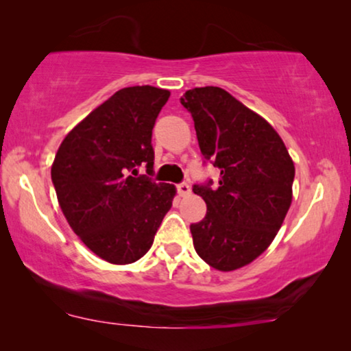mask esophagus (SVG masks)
I'll list each match as a JSON object with an SVG mask.
<instances>
[{
	"label": "esophagus",
	"mask_w": 351,
	"mask_h": 351,
	"mask_svg": "<svg viewBox=\"0 0 351 351\" xmlns=\"http://www.w3.org/2000/svg\"><path fill=\"white\" fill-rule=\"evenodd\" d=\"M177 191H179L180 196H190L191 186L189 184H180V185H177Z\"/></svg>",
	"instance_id": "obj_1"
}]
</instances>
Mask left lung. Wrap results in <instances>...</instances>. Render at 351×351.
<instances>
[{
	"instance_id": "8db88e82",
	"label": "left lung",
	"mask_w": 351,
	"mask_h": 351,
	"mask_svg": "<svg viewBox=\"0 0 351 351\" xmlns=\"http://www.w3.org/2000/svg\"><path fill=\"white\" fill-rule=\"evenodd\" d=\"M201 155L220 169L217 189L195 185L208 206L190 225L195 251L215 270L233 271L267 251L292 203L295 167L275 128L222 88L186 90Z\"/></svg>"
}]
</instances>
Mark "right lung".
<instances>
[{
	"label": "right lung",
	"mask_w": 351,
	"mask_h": 351,
	"mask_svg": "<svg viewBox=\"0 0 351 351\" xmlns=\"http://www.w3.org/2000/svg\"><path fill=\"white\" fill-rule=\"evenodd\" d=\"M171 93L132 86L114 93L62 141L51 166L57 201L95 256L128 265L145 256L177 193L137 176L153 171L152 129Z\"/></svg>",
	"instance_id": "right-lung-1"
}]
</instances>
